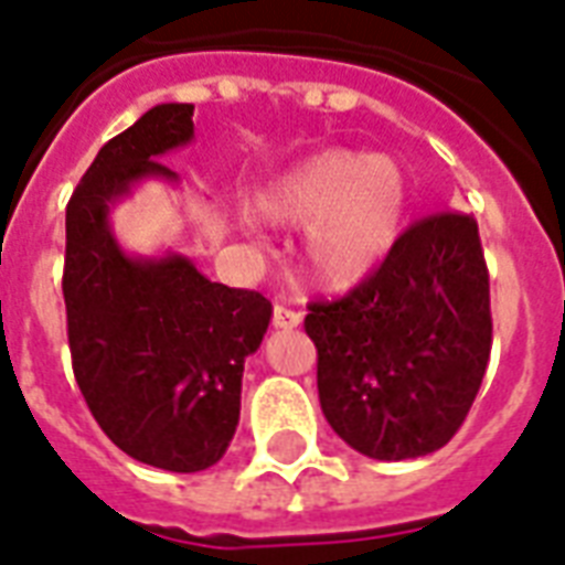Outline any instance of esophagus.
<instances>
[{"instance_id": "obj_1", "label": "esophagus", "mask_w": 565, "mask_h": 565, "mask_svg": "<svg viewBox=\"0 0 565 565\" xmlns=\"http://www.w3.org/2000/svg\"><path fill=\"white\" fill-rule=\"evenodd\" d=\"M301 322V313H296L287 305H275L273 308V326L275 329H296Z\"/></svg>"}]
</instances>
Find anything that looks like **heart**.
<instances>
[{"label":"heart","mask_w":565,"mask_h":565,"mask_svg":"<svg viewBox=\"0 0 565 565\" xmlns=\"http://www.w3.org/2000/svg\"><path fill=\"white\" fill-rule=\"evenodd\" d=\"M408 178L387 157L331 148L301 159L257 198L269 225L308 227L299 269L322 290L343 292L376 273L406 218Z\"/></svg>","instance_id":"b5f03b06"}]
</instances>
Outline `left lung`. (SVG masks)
<instances>
[{
  "label": "left lung",
  "instance_id": "obj_1",
  "mask_svg": "<svg viewBox=\"0 0 565 565\" xmlns=\"http://www.w3.org/2000/svg\"><path fill=\"white\" fill-rule=\"evenodd\" d=\"M308 311L322 415L352 450L399 462L456 436L492 352L473 215H426L367 281Z\"/></svg>",
  "mask_w": 565,
  "mask_h": 565
}]
</instances>
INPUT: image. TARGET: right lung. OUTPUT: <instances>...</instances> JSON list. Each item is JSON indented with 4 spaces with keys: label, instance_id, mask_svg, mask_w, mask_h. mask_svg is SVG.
I'll return each instance as SVG.
<instances>
[{
    "label": "right lung",
    "instance_id": "1",
    "mask_svg": "<svg viewBox=\"0 0 565 565\" xmlns=\"http://www.w3.org/2000/svg\"><path fill=\"white\" fill-rule=\"evenodd\" d=\"M192 111V103H162L106 141L64 222L62 290L82 397L124 454L178 473L225 456L245 359L273 320L260 292L210 281L183 254H127L111 231V206L141 180L178 183L159 157L195 139Z\"/></svg>",
    "mask_w": 565,
    "mask_h": 565
}]
</instances>
